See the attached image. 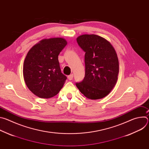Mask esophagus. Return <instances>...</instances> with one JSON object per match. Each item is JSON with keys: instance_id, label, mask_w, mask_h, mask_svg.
<instances>
[{"instance_id": "esophagus-1", "label": "esophagus", "mask_w": 149, "mask_h": 149, "mask_svg": "<svg viewBox=\"0 0 149 149\" xmlns=\"http://www.w3.org/2000/svg\"><path fill=\"white\" fill-rule=\"evenodd\" d=\"M73 77H74L73 74H71V75H68V78L69 79V80H72V79H73Z\"/></svg>"}]
</instances>
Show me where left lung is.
Listing matches in <instances>:
<instances>
[{"label": "left lung", "mask_w": 149, "mask_h": 149, "mask_svg": "<svg viewBox=\"0 0 149 149\" xmlns=\"http://www.w3.org/2000/svg\"><path fill=\"white\" fill-rule=\"evenodd\" d=\"M77 41L86 52V73L76 86L89 99L103 98L113 89L118 79L119 63L116 50L108 40L94 34L80 35Z\"/></svg>", "instance_id": "1"}]
</instances>
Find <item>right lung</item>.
I'll use <instances>...</instances> for the list:
<instances>
[{
    "label": "right lung",
    "mask_w": 149,
    "mask_h": 149,
    "mask_svg": "<svg viewBox=\"0 0 149 149\" xmlns=\"http://www.w3.org/2000/svg\"><path fill=\"white\" fill-rule=\"evenodd\" d=\"M67 44L63 38L44 39L28 51L23 75L27 87L37 97H53L63 86L67 77L61 72L58 55Z\"/></svg>",
    "instance_id": "1"
}]
</instances>
